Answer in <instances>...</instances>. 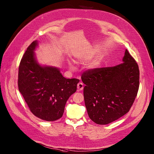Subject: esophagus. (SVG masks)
<instances>
[{"instance_id":"esophagus-1","label":"esophagus","mask_w":154,"mask_h":154,"mask_svg":"<svg viewBox=\"0 0 154 154\" xmlns=\"http://www.w3.org/2000/svg\"><path fill=\"white\" fill-rule=\"evenodd\" d=\"M77 89L79 91H82L83 89V84L82 83L80 82L77 84Z\"/></svg>"}]
</instances>
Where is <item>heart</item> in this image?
Instances as JSON below:
<instances>
[{"label": "heart", "mask_w": 154, "mask_h": 154, "mask_svg": "<svg viewBox=\"0 0 154 154\" xmlns=\"http://www.w3.org/2000/svg\"><path fill=\"white\" fill-rule=\"evenodd\" d=\"M94 54V52L93 51H91L90 52L88 53L86 55L83 56L81 58H80L79 60L80 61H85L86 60H88L90 59H91L93 55ZM102 58L100 57H97L95 58V59L93 61L92 63H91V66L93 68H96V67H97L99 66V64H100L101 61H102ZM71 65V66H72V65Z\"/></svg>", "instance_id": "obj_1"}]
</instances>
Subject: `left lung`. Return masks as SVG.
I'll list each match as a JSON object with an SVG mask.
<instances>
[{"label": "left lung", "mask_w": 154, "mask_h": 154, "mask_svg": "<svg viewBox=\"0 0 154 154\" xmlns=\"http://www.w3.org/2000/svg\"><path fill=\"white\" fill-rule=\"evenodd\" d=\"M122 61L115 66L91 69L82 75L88 115L97 124H109L127 113L137 96L138 65L127 49Z\"/></svg>", "instance_id": "1"}]
</instances>
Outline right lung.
I'll return each instance as SVG.
<instances>
[{
    "label": "right lung",
    "instance_id": "add662e5",
    "mask_svg": "<svg viewBox=\"0 0 154 154\" xmlns=\"http://www.w3.org/2000/svg\"><path fill=\"white\" fill-rule=\"evenodd\" d=\"M37 44L36 41L32 42L20 60L18 88L35 116L54 121L62 117L66 103L76 91L79 80L64 78L56 68L41 66L33 52Z\"/></svg>",
    "mask_w": 154,
    "mask_h": 154
}]
</instances>
